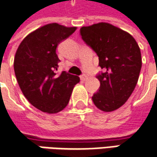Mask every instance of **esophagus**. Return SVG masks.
Returning a JSON list of instances; mask_svg holds the SVG:
<instances>
[{"label":"esophagus","instance_id":"34e87169","mask_svg":"<svg viewBox=\"0 0 157 157\" xmlns=\"http://www.w3.org/2000/svg\"><path fill=\"white\" fill-rule=\"evenodd\" d=\"M80 78H81V80H82V81H85V80H87V79H88V75H85V74H84V75H82L80 76Z\"/></svg>","mask_w":157,"mask_h":157}]
</instances>
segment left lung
<instances>
[{
  "label": "left lung",
  "mask_w": 157,
  "mask_h": 157,
  "mask_svg": "<svg viewBox=\"0 0 157 157\" xmlns=\"http://www.w3.org/2000/svg\"><path fill=\"white\" fill-rule=\"evenodd\" d=\"M82 40L95 52L104 72L97 78L98 91L93 103L103 112H113L130 98L137 84L141 54L135 39L126 31L107 23H99L80 29Z\"/></svg>",
  "instance_id": "obj_1"
}]
</instances>
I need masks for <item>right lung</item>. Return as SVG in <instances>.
<instances>
[{
  "label": "right lung",
  "mask_w": 157,
  "mask_h": 157,
  "mask_svg": "<svg viewBox=\"0 0 157 157\" xmlns=\"http://www.w3.org/2000/svg\"><path fill=\"white\" fill-rule=\"evenodd\" d=\"M75 30L55 23L46 24L26 36L17 48L14 59L17 82L27 100L44 113L62 111L80 82L78 76L65 71L56 74L59 62L56 48Z\"/></svg>",
  "instance_id": "1"
}]
</instances>
